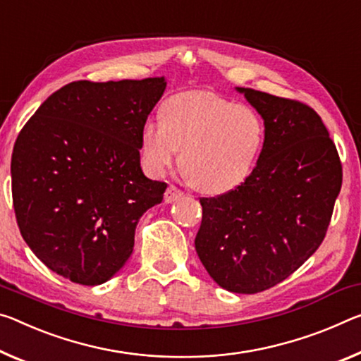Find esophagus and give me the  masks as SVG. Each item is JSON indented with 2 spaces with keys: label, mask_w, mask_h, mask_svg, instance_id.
Segmentation results:
<instances>
[{
  "label": "esophagus",
  "mask_w": 361,
  "mask_h": 361,
  "mask_svg": "<svg viewBox=\"0 0 361 361\" xmlns=\"http://www.w3.org/2000/svg\"><path fill=\"white\" fill-rule=\"evenodd\" d=\"M181 196H183V191L178 190V188H176V186L171 185V186L167 188V191H165V194H164V201L167 202V204H171V202L178 201Z\"/></svg>",
  "instance_id": "1"
}]
</instances>
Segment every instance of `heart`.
<instances>
[{
  "label": "heart",
  "instance_id": "heart-1",
  "mask_svg": "<svg viewBox=\"0 0 361 361\" xmlns=\"http://www.w3.org/2000/svg\"><path fill=\"white\" fill-rule=\"evenodd\" d=\"M162 120L147 118L141 154L152 173L178 157L188 181L205 194H225L249 178L265 142V123L254 107L212 91H181L162 104Z\"/></svg>",
  "mask_w": 361,
  "mask_h": 361
}]
</instances>
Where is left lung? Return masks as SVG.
<instances>
[{
  "mask_svg": "<svg viewBox=\"0 0 361 361\" xmlns=\"http://www.w3.org/2000/svg\"><path fill=\"white\" fill-rule=\"evenodd\" d=\"M265 123L257 165L241 186L201 197L196 252L223 289L255 294L284 281L323 243L342 165L322 117L304 102L236 88Z\"/></svg>",
  "mask_w": 361,
  "mask_h": 361,
  "instance_id": "8db88e82",
  "label": "left lung"
}]
</instances>
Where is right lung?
Returning a JSON list of instances; mask_svg holds the SVG:
<instances>
[{
  "instance_id": "obj_1",
  "label": "right lung",
  "mask_w": 361,
  "mask_h": 361,
  "mask_svg": "<svg viewBox=\"0 0 361 361\" xmlns=\"http://www.w3.org/2000/svg\"><path fill=\"white\" fill-rule=\"evenodd\" d=\"M164 77L72 82L17 136L11 176L17 225L49 270L72 283L111 279L133 252L135 230L167 183L146 178L141 130Z\"/></svg>"
}]
</instances>
